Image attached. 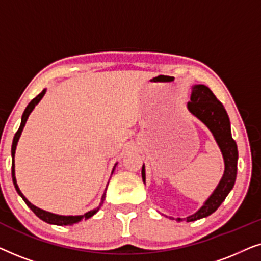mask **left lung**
<instances>
[{
	"instance_id": "obj_1",
	"label": "left lung",
	"mask_w": 261,
	"mask_h": 261,
	"mask_svg": "<svg viewBox=\"0 0 261 261\" xmlns=\"http://www.w3.org/2000/svg\"><path fill=\"white\" fill-rule=\"evenodd\" d=\"M188 109L212 130L224 159L223 177L208 201L194 215L187 219H177V221L187 220L188 222H191V221L212 215L214 212H216V209L233 189L238 171V146L234 139L231 138L230 122L226 109L208 87L198 84L192 88L191 101L188 103ZM141 174L142 180L145 181L144 166H142Z\"/></svg>"
}]
</instances>
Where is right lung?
Returning <instances> with one entry per match:
<instances>
[{
    "label": "right lung",
    "mask_w": 261,
    "mask_h": 261,
    "mask_svg": "<svg viewBox=\"0 0 261 261\" xmlns=\"http://www.w3.org/2000/svg\"><path fill=\"white\" fill-rule=\"evenodd\" d=\"M45 91L46 90H42L40 94H39L38 96H35V97L32 99V101L30 102V105H28L26 107V109H24V112L22 114V119H21V124H20V128L17 129V132L15 133V137H14L13 139V145H12V177H13V183H14V187H15L17 194H19L21 197H22V199L24 201V203L30 206L32 212H33L35 215H37L39 219H41L42 221H45V222L47 223H51V224H57V226H71V224L73 223H77L80 222V221L82 219L87 220L89 219V217L94 216L96 213L98 212L99 208H101V205L103 204V201H105V197H106V194H103L102 196V201L101 203H99V205L97 206V208L91 210V212H88L87 214H84V215H81V216H62V215H56V214H52V213H48V212H45V210L42 209H39L37 208V206L32 204V203L28 201V199L24 197V196L22 195V192L20 191L19 187H17L16 184V178H15V164H14V155H15V149H16V145H17V141H19V138L21 133H22V129L24 127V123H26V121L28 119V116H30V114L32 110H33V108L35 106L38 105L39 101L42 98V96L45 95ZM114 171V170H113Z\"/></svg>",
    "instance_id": "1"
}]
</instances>
